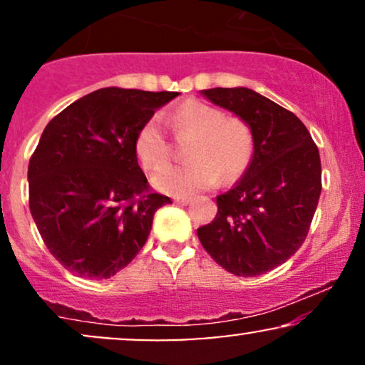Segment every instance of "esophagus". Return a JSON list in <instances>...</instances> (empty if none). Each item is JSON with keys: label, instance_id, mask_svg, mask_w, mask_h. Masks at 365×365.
<instances>
[{"label": "esophagus", "instance_id": "34e87169", "mask_svg": "<svg viewBox=\"0 0 365 365\" xmlns=\"http://www.w3.org/2000/svg\"><path fill=\"white\" fill-rule=\"evenodd\" d=\"M175 202L180 204V206H188V204H190L192 200L188 199V197H177V199H175Z\"/></svg>", "mask_w": 365, "mask_h": 365}]
</instances>
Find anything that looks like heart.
Instances as JSON below:
<instances>
[{
  "label": "heart",
  "mask_w": 365,
  "mask_h": 365,
  "mask_svg": "<svg viewBox=\"0 0 365 365\" xmlns=\"http://www.w3.org/2000/svg\"><path fill=\"white\" fill-rule=\"evenodd\" d=\"M170 128L183 148L187 163L166 166L153 177L158 190L173 195H192L221 180L232 183L250 166L255 150L252 128L245 120L226 116L220 108L202 101H187L168 115L149 118L137 130L133 150L140 165L156 170L170 159V144L161 128Z\"/></svg>",
  "instance_id": "1"
}]
</instances>
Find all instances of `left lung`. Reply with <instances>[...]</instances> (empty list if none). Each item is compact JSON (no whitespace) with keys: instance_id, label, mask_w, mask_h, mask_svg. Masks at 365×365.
<instances>
[{"instance_id":"obj_1","label":"left lung","mask_w":365,"mask_h":365,"mask_svg":"<svg viewBox=\"0 0 365 365\" xmlns=\"http://www.w3.org/2000/svg\"><path fill=\"white\" fill-rule=\"evenodd\" d=\"M252 128L255 150L237 185L216 197L217 215L197 228L215 261L237 276H259L304 244L321 195V158L305 125L247 87L200 92Z\"/></svg>"}]
</instances>
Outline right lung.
I'll return each mask as SVG.
<instances>
[{
  "label": "right lung",
  "instance_id": "1",
  "mask_svg": "<svg viewBox=\"0 0 365 365\" xmlns=\"http://www.w3.org/2000/svg\"><path fill=\"white\" fill-rule=\"evenodd\" d=\"M178 92L108 87L83 96L46 125L29 161V206L53 257L81 278L106 279L140 252L154 212L137 163V130Z\"/></svg>",
  "mask_w": 365,
  "mask_h": 365
}]
</instances>
